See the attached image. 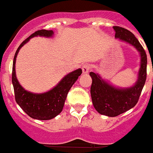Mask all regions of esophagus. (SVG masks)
<instances>
[{"mask_svg":"<svg viewBox=\"0 0 153 153\" xmlns=\"http://www.w3.org/2000/svg\"><path fill=\"white\" fill-rule=\"evenodd\" d=\"M90 68H91V66H90V64H83V66H82V72L84 73V74H87L90 71Z\"/></svg>","mask_w":153,"mask_h":153,"instance_id":"esophagus-1","label":"esophagus"}]
</instances>
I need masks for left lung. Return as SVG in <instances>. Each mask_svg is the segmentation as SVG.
Returning <instances> with one entry per match:
<instances>
[{
    "instance_id": "8db88e82",
    "label": "left lung",
    "mask_w": 153,
    "mask_h": 153,
    "mask_svg": "<svg viewBox=\"0 0 153 153\" xmlns=\"http://www.w3.org/2000/svg\"><path fill=\"white\" fill-rule=\"evenodd\" d=\"M115 37L134 45L140 53L141 62L138 80L133 87L120 89L103 81L98 74L91 72L92 78L91 95L95 110L101 115L115 117L136 106L140 96L147 77V54L141 44L129 30L120 26H113Z\"/></svg>"
}]
</instances>
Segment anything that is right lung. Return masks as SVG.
Returning <instances> with one entry per match:
<instances>
[{
	"label": "right lung",
	"instance_id": "obj_1",
	"mask_svg": "<svg viewBox=\"0 0 153 153\" xmlns=\"http://www.w3.org/2000/svg\"><path fill=\"white\" fill-rule=\"evenodd\" d=\"M53 34V30H40L33 33L24 42H22V44L19 45L15 53L13 63L12 82L13 85L16 102L22 108V110L31 118L41 120H51L61 113L69 91L82 72L81 69H78L76 71L70 73L64 77L54 88L51 90L50 91L42 94L30 93L25 91L19 84L15 73V62L17 53L21 47L25 45L33 37H51Z\"/></svg>",
	"mask_w": 153,
	"mask_h": 153
}]
</instances>
